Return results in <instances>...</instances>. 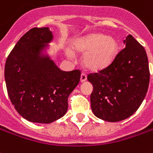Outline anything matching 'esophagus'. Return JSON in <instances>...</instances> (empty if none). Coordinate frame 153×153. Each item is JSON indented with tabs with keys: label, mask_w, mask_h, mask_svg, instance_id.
Instances as JSON below:
<instances>
[{
	"label": "esophagus",
	"mask_w": 153,
	"mask_h": 153,
	"mask_svg": "<svg viewBox=\"0 0 153 153\" xmlns=\"http://www.w3.org/2000/svg\"><path fill=\"white\" fill-rule=\"evenodd\" d=\"M87 79V76H86V74H81V76H80V82L81 83H83V82H85Z\"/></svg>",
	"instance_id": "1"
}]
</instances>
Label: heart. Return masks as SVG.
<instances>
[{
	"label": "heart",
	"instance_id": "1",
	"mask_svg": "<svg viewBox=\"0 0 153 153\" xmlns=\"http://www.w3.org/2000/svg\"><path fill=\"white\" fill-rule=\"evenodd\" d=\"M73 48L77 53H84L83 63L90 71H100L110 66L119 52V44L115 37L103 33H91L77 39L73 43ZM66 55L73 59L74 55L69 49Z\"/></svg>",
	"mask_w": 153,
	"mask_h": 153
}]
</instances>
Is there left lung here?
<instances>
[{"label": "left lung", "mask_w": 153, "mask_h": 153, "mask_svg": "<svg viewBox=\"0 0 153 153\" xmlns=\"http://www.w3.org/2000/svg\"><path fill=\"white\" fill-rule=\"evenodd\" d=\"M125 48L114 62L96 74L88 75L93 85L90 94L94 115L109 122L128 118L137 111L149 85V65L144 48L128 34Z\"/></svg>", "instance_id": "left-lung-1"}]
</instances>
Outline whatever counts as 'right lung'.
<instances>
[{
  "instance_id": "add662e5",
  "label": "right lung",
  "mask_w": 153,
  "mask_h": 153,
  "mask_svg": "<svg viewBox=\"0 0 153 153\" xmlns=\"http://www.w3.org/2000/svg\"><path fill=\"white\" fill-rule=\"evenodd\" d=\"M53 40L49 27L32 28L16 42L5 65L11 104L31 122L49 124L63 117L68 96L79 83V70L62 71L51 59Z\"/></svg>"
}]
</instances>
